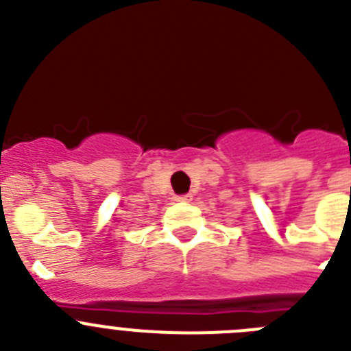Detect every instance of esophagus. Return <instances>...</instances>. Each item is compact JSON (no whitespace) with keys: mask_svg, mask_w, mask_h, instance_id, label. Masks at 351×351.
<instances>
[{"mask_svg":"<svg viewBox=\"0 0 351 351\" xmlns=\"http://www.w3.org/2000/svg\"><path fill=\"white\" fill-rule=\"evenodd\" d=\"M176 200H178V202H189V200H191V195H181V197H178Z\"/></svg>","mask_w":351,"mask_h":351,"instance_id":"1","label":"esophagus"}]
</instances>
